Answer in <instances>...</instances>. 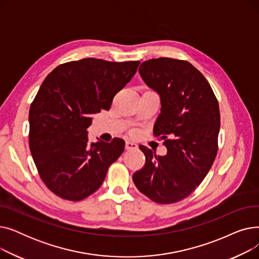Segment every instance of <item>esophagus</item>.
<instances>
[{"label": "esophagus", "instance_id": "1", "mask_svg": "<svg viewBox=\"0 0 259 259\" xmlns=\"http://www.w3.org/2000/svg\"><path fill=\"white\" fill-rule=\"evenodd\" d=\"M125 148H126V150H132V149H138V145L135 143H132V142H126Z\"/></svg>", "mask_w": 259, "mask_h": 259}]
</instances>
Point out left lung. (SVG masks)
Returning <instances> with one entry per match:
<instances>
[{"label": "left lung", "mask_w": 259, "mask_h": 259, "mask_svg": "<svg viewBox=\"0 0 259 259\" xmlns=\"http://www.w3.org/2000/svg\"><path fill=\"white\" fill-rule=\"evenodd\" d=\"M146 84L158 92L161 111L154 125L167 154L140 146L146 162L133 174L140 191L154 202L183 200L206 178L219 150V101L202 73L188 61L158 58L142 63Z\"/></svg>", "instance_id": "8db88e82"}]
</instances>
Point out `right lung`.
Wrapping results in <instances>:
<instances>
[{
    "label": "right lung",
    "mask_w": 259,
    "mask_h": 259,
    "mask_svg": "<svg viewBox=\"0 0 259 259\" xmlns=\"http://www.w3.org/2000/svg\"><path fill=\"white\" fill-rule=\"evenodd\" d=\"M140 61L83 59L59 65L40 85L29 110V148L40 180L59 197L78 201L94 193L124 152L125 142L88 144L91 116L109 110Z\"/></svg>",
    "instance_id": "add662e5"
}]
</instances>
